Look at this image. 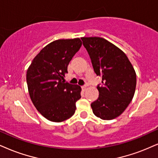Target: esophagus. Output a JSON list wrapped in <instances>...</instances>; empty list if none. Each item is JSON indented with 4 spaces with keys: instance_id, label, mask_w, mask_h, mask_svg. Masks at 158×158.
<instances>
[{
    "instance_id": "1",
    "label": "esophagus",
    "mask_w": 158,
    "mask_h": 158,
    "mask_svg": "<svg viewBox=\"0 0 158 158\" xmlns=\"http://www.w3.org/2000/svg\"><path fill=\"white\" fill-rule=\"evenodd\" d=\"M86 89H87V85H83V86H82V89L83 91L86 90Z\"/></svg>"
}]
</instances>
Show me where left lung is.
Instances as JSON below:
<instances>
[{"mask_svg":"<svg viewBox=\"0 0 158 158\" xmlns=\"http://www.w3.org/2000/svg\"><path fill=\"white\" fill-rule=\"evenodd\" d=\"M95 73L102 77L98 99L91 104L93 113L103 120L118 117L133 100L136 74L125 53L101 37H82Z\"/></svg>","mask_w":158,"mask_h":158,"instance_id":"left-lung-1","label":"left lung"}]
</instances>
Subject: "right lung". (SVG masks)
Wrapping results in <instances>:
<instances>
[{"label": "right lung", "instance_id": "right-lung-1", "mask_svg": "<svg viewBox=\"0 0 158 158\" xmlns=\"http://www.w3.org/2000/svg\"><path fill=\"white\" fill-rule=\"evenodd\" d=\"M81 45L79 38L53 41L41 50L27 70L31 100L36 110L51 122L71 117L81 97V86L64 83L68 64Z\"/></svg>", "mask_w": 158, "mask_h": 158}]
</instances>
